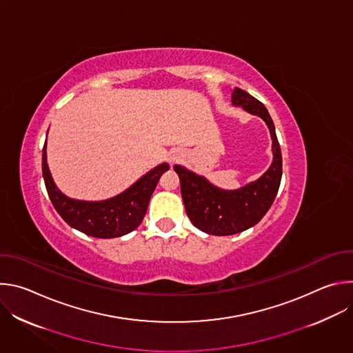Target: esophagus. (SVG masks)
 <instances>
[{
  "label": "esophagus",
  "mask_w": 353,
  "mask_h": 353,
  "mask_svg": "<svg viewBox=\"0 0 353 353\" xmlns=\"http://www.w3.org/2000/svg\"><path fill=\"white\" fill-rule=\"evenodd\" d=\"M169 161H170V162H172V163H173V162H174V161H177V158H176V157H174V155H172V157H170V158H169Z\"/></svg>",
  "instance_id": "esophagus-1"
}]
</instances>
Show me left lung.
<instances>
[{
    "mask_svg": "<svg viewBox=\"0 0 353 353\" xmlns=\"http://www.w3.org/2000/svg\"><path fill=\"white\" fill-rule=\"evenodd\" d=\"M232 102L264 119L272 137L274 162L257 181L234 191L219 190L204 177L181 166H174V172L180 179L185 212L191 223L196 229L215 236L236 234L259 223L271 208L282 177L281 148L267 108L241 89L233 90Z\"/></svg>",
    "mask_w": 353,
    "mask_h": 353,
    "instance_id": "obj_1",
    "label": "left lung"
}]
</instances>
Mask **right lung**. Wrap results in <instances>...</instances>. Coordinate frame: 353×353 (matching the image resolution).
Instances as JSON below:
<instances>
[{"instance_id": "1", "label": "right lung", "mask_w": 353, "mask_h": 353, "mask_svg": "<svg viewBox=\"0 0 353 353\" xmlns=\"http://www.w3.org/2000/svg\"><path fill=\"white\" fill-rule=\"evenodd\" d=\"M41 169L52 204L71 228L92 237L112 239L124 236L139 226L146 214L150 195L155 191L161 176L169 170V165H159L141 177L127 191L97 203L71 199L59 191L47 166L46 142L43 146Z\"/></svg>"}]
</instances>
